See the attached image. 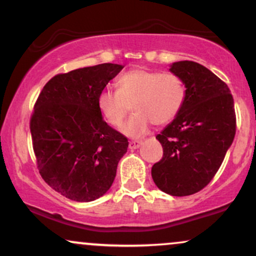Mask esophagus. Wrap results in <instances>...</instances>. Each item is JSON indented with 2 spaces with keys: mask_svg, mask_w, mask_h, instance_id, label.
I'll return each instance as SVG.
<instances>
[{
  "mask_svg": "<svg viewBox=\"0 0 256 256\" xmlns=\"http://www.w3.org/2000/svg\"><path fill=\"white\" fill-rule=\"evenodd\" d=\"M140 144H142V142H140V140H132V142L128 143V148H130L131 150H134V149L140 148Z\"/></svg>",
  "mask_w": 256,
  "mask_h": 256,
  "instance_id": "obj_1",
  "label": "esophagus"
}]
</instances>
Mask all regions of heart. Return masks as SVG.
<instances>
[{
  "label": "heart",
  "mask_w": 256,
  "mask_h": 256,
  "mask_svg": "<svg viewBox=\"0 0 256 256\" xmlns=\"http://www.w3.org/2000/svg\"><path fill=\"white\" fill-rule=\"evenodd\" d=\"M118 90L104 89L98 96V108L112 126L122 125L130 110L134 114L122 125V134L140 138L150 128L177 118L185 102V85L177 74L134 68L119 77Z\"/></svg>",
  "instance_id": "1"
}]
</instances>
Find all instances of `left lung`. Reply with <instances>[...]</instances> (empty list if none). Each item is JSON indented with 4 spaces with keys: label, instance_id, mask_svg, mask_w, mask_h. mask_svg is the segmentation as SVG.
Returning <instances> with one entry per match:
<instances>
[{
    "label": "left lung",
    "instance_id": "obj_1",
    "mask_svg": "<svg viewBox=\"0 0 256 256\" xmlns=\"http://www.w3.org/2000/svg\"><path fill=\"white\" fill-rule=\"evenodd\" d=\"M185 85L177 118L156 136L164 155L152 167L161 192L188 196L200 192L218 172L236 134L234 98L222 79L194 61L170 64Z\"/></svg>",
    "mask_w": 256,
    "mask_h": 256
}]
</instances>
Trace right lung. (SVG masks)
<instances>
[{
  "label": "right lung",
  "instance_id": "1",
  "mask_svg": "<svg viewBox=\"0 0 256 256\" xmlns=\"http://www.w3.org/2000/svg\"><path fill=\"white\" fill-rule=\"evenodd\" d=\"M124 68L101 64L58 74L44 85L30 128L40 176L64 198L90 202L110 190L128 138L112 128L98 96Z\"/></svg>",
  "mask_w": 256,
  "mask_h": 256
}]
</instances>
